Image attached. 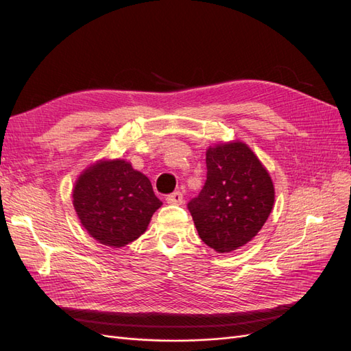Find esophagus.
Wrapping results in <instances>:
<instances>
[{"mask_svg":"<svg viewBox=\"0 0 351 351\" xmlns=\"http://www.w3.org/2000/svg\"><path fill=\"white\" fill-rule=\"evenodd\" d=\"M167 204H171V205H182L183 204V195L180 192H174L171 195L167 196Z\"/></svg>","mask_w":351,"mask_h":351,"instance_id":"1","label":"esophagus"}]
</instances>
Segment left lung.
Returning a JSON list of instances; mask_svg holds the SVG:
<instances>
[{"instance_id": "obj_1", "label": "left lung", "mask_w": 351, "mask_h": 351, "mask_svg": "<svg viewBox=\"0 0 351 351\" xmlns=\"http://www.w3.org/2000/svg\"><path fill=\"white\" fill-rule=\"evenodd\" d=\"M206 182L187 204L202 241L219 253L236 250L258 234L274 205V184L243 142L206 151Z\"/></svg>"}]
</instances>
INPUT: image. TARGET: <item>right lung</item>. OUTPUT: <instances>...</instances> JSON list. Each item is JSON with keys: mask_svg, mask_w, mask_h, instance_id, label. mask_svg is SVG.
<instances>
[{"mask_svg": "<svg viewBox=\"0 0 351 351\" xmlns=\"http://www.w3.org/2000/svg\"><path fill=\"white\" fill-rule=\"evenodd\" d=\"M73 205L93 239L121 247L143 234L162 202L155 196L149 178L115 159L95 164L79 177Z\"/></svg>", "mask_w": 351, "mask_h": 351, "instance_id": "1", "label": "right lung"}]
</instances>
